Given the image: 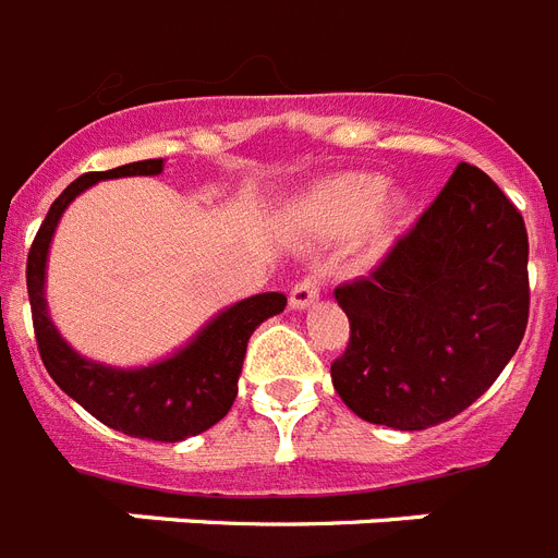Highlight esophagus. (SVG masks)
Wrapping results in <instances>:
<instances>
[{
	"mask_svg": "<svg viewBox=\"0 0 558 558\" xmlns=\"http://www.w3.org/2000/svg\"><path fill=\"white\" fill-rule=\"evenodd\" d=\"M323 272L319 269H314V272L303 275V278L298 280V283L292 286V292H289V303H292V308H308L314 303V300L319 298V289H323Z\"/></svg>",
	"mask_w": 558,
	"mask_h": 558,
	"instance_id": "esophagus-1",
	"label": "esophagus"
}]
</instances>
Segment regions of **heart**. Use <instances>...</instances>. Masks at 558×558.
Wrapping results in <instances>:
<instances>
[{
    "mask_svg": "<svg viewBox=\"0 0 558 558\" xmlns=\"http://www.w3.org/2000/svg\"><path fill=\"white\" fill-rule=\"evenodd\" d=\"M387 182L373 173H345L319 187L317 207L337 227H360L379 210Z\"/></svg>",
    "mask_w": 558,
    "mask_h": 558,
    "instance_id": "obj_1",
    "label": "heart"
}]
</instances>
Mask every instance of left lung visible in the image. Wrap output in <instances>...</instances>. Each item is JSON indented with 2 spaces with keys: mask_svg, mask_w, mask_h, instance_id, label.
Here are the masks:
<instances>
[{
  "mask_svg": "<svg viewBox=\"0 0 558 558\" xmlns=\"http://www.w3.org/2000/svg\"><path fill=\"white\" fill-rule=\"evenodd\" d=\"M351 333L333 390L360 418L426 429L463 413L527 326V232L492 179L460 162L367 278L333 289Z\"/></svg>",
  "mask_w": 558,
  "mask_h": 558,
  "instance_id": "obj_1",
  "label": "left lung"
}]
</instances>
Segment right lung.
Listing matches in <instances>:
<instances>
[{"label": "right lung", "mask_w": 558, "mask_h": 558, "mask_svg": "<svg viewBox=\"0 0 558 558\" xmlns=\"http://www.w3.org/2000/svg\"><path fill=\"white\" fill-rule=\"evenodd\" d=\"M165 159H143L111 171H89L77 177L52 202L47 219L38 227L27 252V294H31L33 331L47 373L66 396L106 426L145 440L177 444L205 433L230 413L239 396V373L244 365L246 342L266 317L280 314L286 298L278 292L255 294L221 312L185 351L171 360L140 371H114L77 356L47 317L45 264L50 239L61 213L72 198L100 179L154 177L162 173Z\"/></svg>", "instance_id": "add662e5"}]
</instances>
